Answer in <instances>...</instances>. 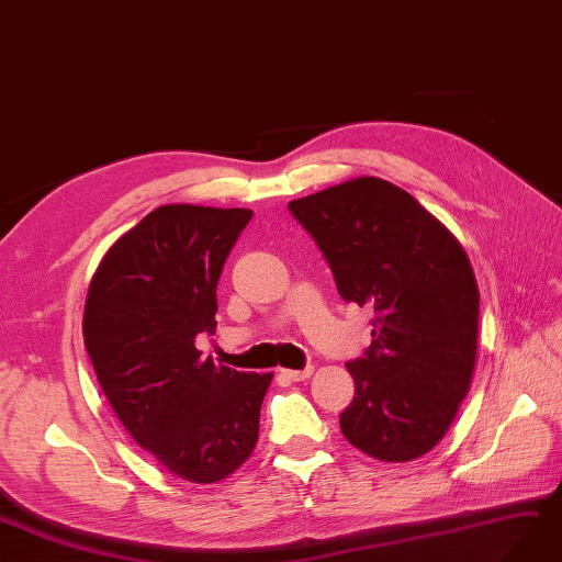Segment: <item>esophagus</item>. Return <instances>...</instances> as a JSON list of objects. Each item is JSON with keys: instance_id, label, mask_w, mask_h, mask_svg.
Here are the masks:
<instances>
[{"instance_id": "1", "label": "esophagus", "mask_w": 562, "mask_h": 562, "mask_svg": "<svg viewBox=\"0 0 562 562\" xmlns=\"http://www.w3.org/2000/svg\"><path fill=\"white\" fill-rule=\"evenodd\" d=\"M314 373V369L312 367H307V369H302V371H291V369H285V371H281V375L285 378V381H291V383H300V381H307V378Z\"/></svg>"}]
</instances>
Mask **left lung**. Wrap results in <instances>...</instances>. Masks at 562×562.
Returning <instances> with one entry per match:
<instances>
[{"mask_svg":"<svg viewBox=\"0 0 562 562\" xmlns=\"http://www.w3.org/2000/svg\"><path fill=\"white\" fill-rule=\"evenodd\" d=\"M345 302L373 310L371 345L347 363L355 400L347 442L404 463L428 453L457 418L477 355L480 293L461 244L412 193L359 177L288 203Z\"/></svg>","mask_w":562,"mask_h":562,"instance_id":"obj_1","label":"left lung"}]
</instances>
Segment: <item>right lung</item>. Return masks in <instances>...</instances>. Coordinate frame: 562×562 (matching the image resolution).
<instances>
[{
	"label": "right lung",
	"mask_w": 562,
	"mask_h": 562,
	"mask_svg": "<svg viewBox=\"0 0 562 562\" xmlns=\"http://www.w3.org/2000/svg\"><path fill=\"white\" fill-rule=\"evenodd\" d=\"M252 220L244 207L160 205L105 252L85 305V347L120 423L189 482H220L260 432L271 373L201 359L226 257Z\"/></svg>",
	"instance_id": "right-lung-1"
}]
</instances>
